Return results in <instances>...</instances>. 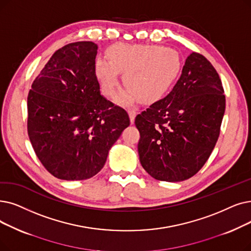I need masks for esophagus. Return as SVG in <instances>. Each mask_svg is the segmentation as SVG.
<instances>
[{"label": "esophagus", "instance_id": "obj_1", "mask_svg": "<svg viewBox=\"0 0 251 251\" xmlns=\"http://www.w3.org/2000/svg\"><path fill=\"white\" fill-rule=\"evenodd\" d=\"M128 114H129V118H130V122L133 123L134 122V119L136 116V111L135 110H128Z\"/></svg>", "mask_w": 251, "mask_h": 251}]
</instances>
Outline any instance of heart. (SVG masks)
<instances>
[{
    "label": "heart",
    "instance_id": "1",
    "mask_svg": "<svg viewBox=\"0 0 251 251\" xmlns=\"http://www.w3.org/2000/svg\"><path fill=\"white\" fill-rule=\"evenodd\" d=\"M108 61L96 60L95 74L101 92L113 99L119 88L118 72H124L127 90L118 101L131 103L136 97L143 101H155L169 90L180 70L176 51L160 46L118 45L108 52Z\"/></svg>",
    "mask_w": 251,
    "mask_h": 251
}]
</instances>
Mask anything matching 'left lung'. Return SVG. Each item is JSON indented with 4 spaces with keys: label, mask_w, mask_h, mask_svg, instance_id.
Masks as SVG:
<instances>
[{
    "label": "left lung",
    "mask_w": 251,
    "mask_h": 251,
    "mask_svg": "<svg viewBox=\"0 0 251 251\" xmlns=\"http://www.w3.org/2000/svg\"><path fill=\"white\" fill-rule=\"evenodd\" d=\"M225 108L219 74L202 54L193 52L172 91L135 117L140 164L158 180L192 177L211 155Z\"/></svg>",
    "instance_id": "obj_1"
}]
</instances>
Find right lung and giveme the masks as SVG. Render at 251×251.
Returning a JSON list of instances; mask_svg holds the SVG:
<instances>
[{
	"label": "right lung",
	"instance_id": "add662e5",
	"mask_svg": "<svg viewBox=\"0 0 251 251\" xmlns=\"http://www.w3.org/2000/svg\"><path fill=\"white\" fill-rule=\"evenodd\" d=\"M97 45L75 42L53 53L27 96V134L53 176L83 180L103 167L108 151L129 126L123 107L100 95Z\"/></svg>",
	"mask_w": 251,
	"mask_h": 251
}]
</instances>
